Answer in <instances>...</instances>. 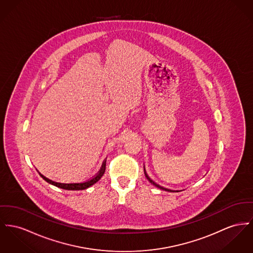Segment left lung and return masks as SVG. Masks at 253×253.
<instances>
[{"label":"left lung","mask_w":253,"mask_h":253,"mask_svg":"<svg viewBox=\"0 0 253 253\" xmlns=\"http://www.w3.org/2000/svg\"><path fill=\"white\" fill-rule=\"evenodd\" d=\"M145 176L147 177V179L152 183V185L155 186V187H157V188H159V189H161V190H163V191H167V192H179V191H174V190H170V189H168V188H165V187H162V186L159 185V184H157L156 182H154L153 180H152V178L148 175V173L146 172V169H145Z\"/></svg>","instance_id":"1"}]
</instances>
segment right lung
<instances>
[{"mask_svg":"<svg viewBox=\"0 0 253 253\" xmlns=\"http://www.w3.org/2000/svg\"><path fill=\"white\" fill-rule=\"evenodd\" d=\"M105 163H106V160L103 161L101 169L99 170V172L94 177H92L91 179H89L85 182H81V183H59V182H55V181H52L51 179L47 178L46 176H44L40 172H39V174L45 181H47L48 183H50L51 185L56 186L58 188H61V189H64V190H72V191L73 190H84V189L89 188L90 186L94 185L95 183H97L101 179V176L103 175V173L105 171Z\"/></svg>","mask_w":253,"mask_h":253,"instance_id":"right-lung-1","label":"right lung"}]
</instances>
